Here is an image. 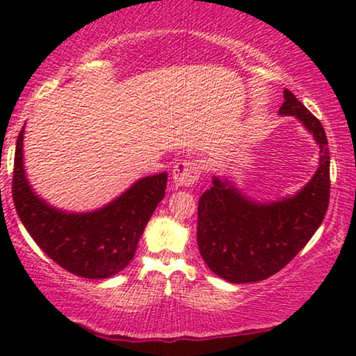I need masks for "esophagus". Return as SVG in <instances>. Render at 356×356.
<instances>
[{"instance_id": "esophagus-1", "label": "esophagus", "mask_w": 356, "mask_h": 356, "mask_svg": "<svg viewBox=\"0 0 356 356\" xmlns=\"http://www.w3.org/2000/svg\"><path fill=\"white\" fill-rule=\"evenodd\" d=\"M201 177V164L194 159L179 162L172 170V181L175 187H191Z\"/></svg>"}]
</instances>
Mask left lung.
<instances>
[{"label":"left lung","mask_w":356,"mask_h":356,"mask_svg":"<svg viewBox=\"0 0 356 356\" xmlns=\"http://www.w3.org/2000/svg\"><path fill=\"white\" fill-rule=\"evenodd\" d=\"M280 115L296 117L320 147V164L303 189L275 202H257L234 182L212 177L199 199L197 246L204 263L229 283H256L283 269L306 246L330 202V149L321 122L284 90Z\"/></svg>","instance_id":"1"}]
</instances>
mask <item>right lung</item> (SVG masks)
<instances>
[{
  "label": "right lung",
  "mask_w": 356,
  "mask_h": 356,
  "mask_svg": "<svg viewBox=\"0 0 356 356\" xmlns=\"http://www.w3.org/2000/svg\"><path fill=\"white\" fill-rule=\"evenodd\" d=\"M23 136L15 150L13 201L23 226L48 257L73 275L104 280L132 261L155 207L164 199L167 172L147 175L107 206L67 212L43 201L24 175Z\"/></svg>",
  "instance_id": "add662e5"
}]
</instances>
